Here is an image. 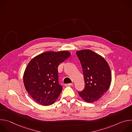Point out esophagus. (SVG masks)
Segmentation results:
<instances>
[{"label": "esophagus", "instance_id": "esophagus-1", "mask_svg": "<svg viewBox=\"0 0 132 132\" xmlns=\"http://www.w3.org/2000/svg\"><path fill=\"white\" fill-rule=\"evenodd\" d=\"M66 86H73V84L72 83H70V84H67L65 85Z\"/></svg>", "mask_w": 132, "mask_h": 132}]
</instances>
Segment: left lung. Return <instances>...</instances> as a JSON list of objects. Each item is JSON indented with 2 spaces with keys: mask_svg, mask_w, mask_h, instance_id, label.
Masks as SVG:
<instances>
[{
  "mask_svg": "<svg viewBox=\"0 0 132 132\" xmlns=\"http://www.w3.org/2000/svg\"><path fill=\"white\" fill-rule=\"evenodd\" d=\"M80 62L85 86L79 96L86 102L92 103L101 98L109 89L112 75L108 62L101 55L90 50L77 51Z\"/></svg>",
  "mask_w": 132,
  "mask_h": 132,
  "instance_id": "1",
  "label": "left lung"
}]
</instances>
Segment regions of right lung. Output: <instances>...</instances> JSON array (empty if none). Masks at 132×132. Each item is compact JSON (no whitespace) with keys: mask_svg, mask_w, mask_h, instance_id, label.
<instances>
[{"mask_svg":"<svg viewBox=\"0 0 132 132\" xmlns=\"http://www.w3.org/2000/svg\"><path fill=\"white\" fill-rule=\"evenodd\" d=\"M70 55L67 51L46 52L36 56L29 63L24 72L23 83L36 102L50 105L57 99L63 89L59 82L58 66Z\"/></svg>","mask_w":132,"mask_h":132,"instance_id":"right-lung-1","label":"right lung"}]
</instances>
